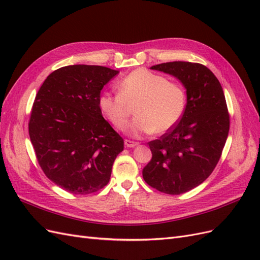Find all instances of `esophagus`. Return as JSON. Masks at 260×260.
Wrapping results in <instances>:
<instances>
[{
	"mask_svg": "<svg viewBox=\"0 0 260 260\" xmlns=\"http://www.w3.org/2000/svg\"><path fill=\"white\" fill-rule=\"evenodd\" d=\"M138 144H139L138 142H133V141H131V140H124V145L127 147H135Z\"/></svg>",
	"mask_w": 260,
	"mask_h": 260,
	"instance_id": "obj_1",
	"label": "esophagus"
}]
</instances>
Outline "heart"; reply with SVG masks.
Instances as JSON below:
<instances>
[{
	"label": "heart",
	"instance_id": "b5f03b06",
	"mask_svg": "<svg viewBox=\"0 0 260 260\" xmlns=\"http://www.w3.org/2000/svg\"><path fill=\"white\" fill-rule=\"evenodd\" d=\"M118 94L103 92L99 106L116 128L122 129L128 121L131 107L136 105L137 117L127 127L135 137L162 135L180 121L186 106L184 88L151 70L139 68L117 83Z\"/></svg>",
	"mask_w": 260,
	"mask_h": 260
}]
</instances>
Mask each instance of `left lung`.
I'll return each mask as SVG.
<instances>
[{"label":"left lung","mask_w":260,"mask_h":260,"mask_svg":"<svg viewBox=\"0 0 260 260\" xmlns=\"http://www.w3.org/2000/svg\"><path fill=\"white\" fill-rule=\"evenodd\" d=\"M151 69L176 77L186 90L182 118L159 140L148 143L152 159L145 182L179 195L203 183L218 164L230 128L224 93L210 69L199 62L170 61Z\"/></svg>","instance_id":"1"}]
</instances>
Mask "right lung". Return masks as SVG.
Instances as JSON below:
<instances>
[{
	"label": "right lung",
	"mask_w": 260,
	"mask_h": 260,
	"mask_svg": "<svg viewBox=\"0 0 260 260\" xmlns=\"http://www.w3.org/2000/svg\"><path fill=\"white\" fill-rule=\"evenodd\" d=\"M119 74L103 66L72 65L55 70L38 91L29 136L45 176L73 194L104 187L123 140L102 116L99 96Z\"/></svg>",
	"instance_id": "1"
}]
</instances>
